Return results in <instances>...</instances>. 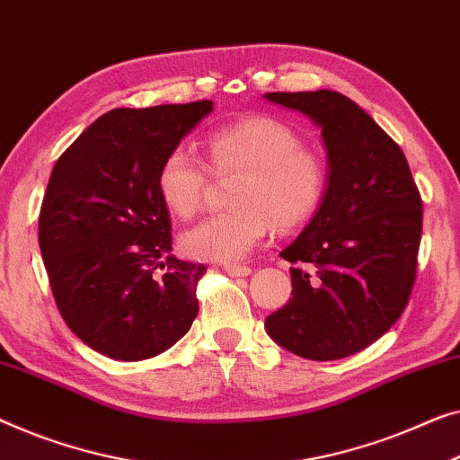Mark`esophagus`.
Listing matches in <instances>:
<instances>
[{
    "label": "esophagus",
    "instance_id": "34e87169",
    "mask_svg": "<svg viewBox=\"0 0 460 460\" xmlns=\"http://www.w3.org/2000/svg\"><path fill=\"white\" fill-rule=\"evenodd\" d=\"M224 271H226V274H228V276H232V278H244V276L251 274V268H249V265L228 263V265H224Z\"/></svg>",
    "mask_w": 460,
    "mask_h": 460
}]
</instances>
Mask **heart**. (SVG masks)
I'll use <instances>...</instances> for the list:
<instances>
[{"label": "heart", "mask_w": 460, "mask_h": 460, "mask_svg": "<svg viewBox=\"0 0 460 460\" xmlns=\"http://www.w3.org/2000/svg\"><path fill=\"white\" fill-rule=\"evenodd\" d=\"M208 164L186 145L159 162L155 184L172 214L192 217L216 176L241 174L230 189L234 208L182 236V251L209 263H236L271 232L301 228L317 214L330 186V165L282 119L252 116L216 128L205 141Z\"/></svg>", "instance_id": "b5f03b06"}]
</instances>
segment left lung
Instances as JSON below:
<instances>
[{"label": "left lung", "instance_id": "1", "mask_svg": "<svg viewBox=\"0 0 460 460\" xmlns=\"http://www.w3.org/2000/svg\"><path fill=\"white\" fill-rule=\"evenodd\" d=\"M322 126L330 186L295 243L288 305L265 317L286 350L334 361L367 349L409 305L423 203L402 149L367 111L336 91L265 93Z\"/></svg>", "mask_w": 460, "mask_h": 460}]
</instances>
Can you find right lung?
I'll use <instances>...</instances> for the list:
<instances>
[{"label":"right lung","mask_w":460,"mask_h":460,"mask_svg":"<svg viewBox=\"0 0 460 460\" xmlns=\"http://www.w3.org/2000/svg\"><path fill=\"white\" fill-rule=\"evenodd\" d=\"M209 99L118 108L97 118L53 165L39 246L58 311L93 350L119 361L155 357L190 330L203 263L172 249L155 174Z\"/></svg>","instance_id":"right-lung-1"}]
</instances>
